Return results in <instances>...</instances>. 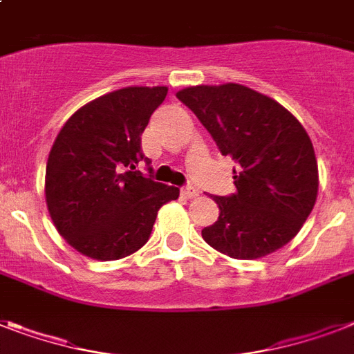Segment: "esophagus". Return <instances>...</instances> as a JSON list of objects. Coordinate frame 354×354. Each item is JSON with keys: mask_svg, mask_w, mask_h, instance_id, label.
I'll return each instance as SVG.
<instances>
[{"mask_svg": "<svg viewBox=\"0 0 354 354\" xmlns=\"http://www.w3.org/2000/svg\"><path fill=\"white\" fill-rule=\"evenodd\" d=\"M182 196L189 198V200H192V198L198 196V191L194 189V187H185V189H182Z\"/></svg>", "mask_w": 354, "mask_h": 354, "instance_id": "1", "label": "esophagus"}]
</instances>
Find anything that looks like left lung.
Listing matches in <instances>:
<instances>
[{"mask_svg": "<svg viewBox=\"0 0 354 354\" xmlns=\"http://www.w3.org/2000/svg\"><path fill=\"white\" fill-rule=\"evenodd\" d=\"M238 162L236 194L214 196L220 216L202 236L236 260H257L297 236L318 194L311 138L283 105L240 83L192 85L176 93Z\"/></svg>", "mask_w": 354, "mask_h": 354, "instance_id": "left-lung-1", "label": "left lung"}]
</instances>
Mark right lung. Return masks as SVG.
Here are the masks:
<instances>
[{
    "label": "right lung",
    "instance_id": "add662e5",
    "mask_svg": "<svg viewBox=\"0 0 354 354\" xmlns=\"http://www.w3.org/2000/svg\"><path fill=\"white\" fill-rule=\"evenodd\" d=\"M167 87H125L85 103L57 132L45 171L54 227L83 257L109 261L136 252L151 236L160 207L178 187L134 171L142 132Z\"/></svg>",
    "mask_w": 354,
    "mask_h": 354
}]
</instances>
